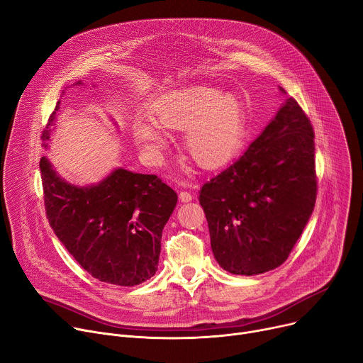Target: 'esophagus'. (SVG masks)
Returning <instances> with one entry per match:
<instances>
[{"instance_id": "esophagus-1", "label": "esophagus", "mask_w": 363, "mask_h": 363, "mask_svg": "<svg viewBox=\"0 0 363 363\" xmlns=\"http://www.w3.org/2000/svg\"><path fill=\"white\" fill-rule=\"evenodd\" d=\"M192 199H194V196H192L191 192H188V191H181L179 192V200L182 203H189Z\"/></svg>"}]
</instances>
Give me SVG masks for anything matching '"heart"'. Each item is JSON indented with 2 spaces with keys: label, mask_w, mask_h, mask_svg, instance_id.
<instances>
[{
  "label": "heart",
  "mask_w": 363,
  "mask_h": 363,
  "mask_svg": "<svg viewBox=\"0 0 363 363\" xmlns=\"http://www.w3.org/2000/svg\"><path fill=\"white\" fill-rule=\"evenodd\" d=\"M150 112L153 119L137 116L131 124L133 138L141 150L156 156L167 143L163 130L185 131V150L207 169L220 167L236 155L247 127L239 98L210 86L175 90L156 101Z\"/></svg>",
  "instance_id": "b5f03b06"
}]
</instances>
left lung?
I'll return each instance as SVG.
<instances>
[{
	"label": "left lung",
	"instance_id": "8db88e82",
	"mask_svg": "<svg viewBox=\"0 0 363 363\" xmlns=\"http://www.w3.org/2000/svg\"><path fill=\"white\" fill-rule=\"evenodd\" d=\"M313 156L312 125L289 98L247 152L203 185L200 204L223 270L254 276L287 259L315 206Z\"/></svg>",
	"mask_w": 363,
	"mask_h": 363
}]
</instances>
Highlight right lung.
<instances>
[{"label":"right lung","mask_w":363,"mask_h":363,"mask_svg":"<svg viewBox=\"0 0 363 363\" xmlns=\"http://www.w3.org/2000/svg\"><path fill=\"white\" fill-rule=\"evenodd\" d=\"M83 84L77 82L72 86ZM64 93V91H62ZM61 101L42 133L50 147ZM50 225L67 251L101 281L135 286L157 272L162 230L178 196L156 175L116 167L102 181L76 185L46 156L39 163Z\"/></svg>","instance_id":"add662e5"}]
</instances>
